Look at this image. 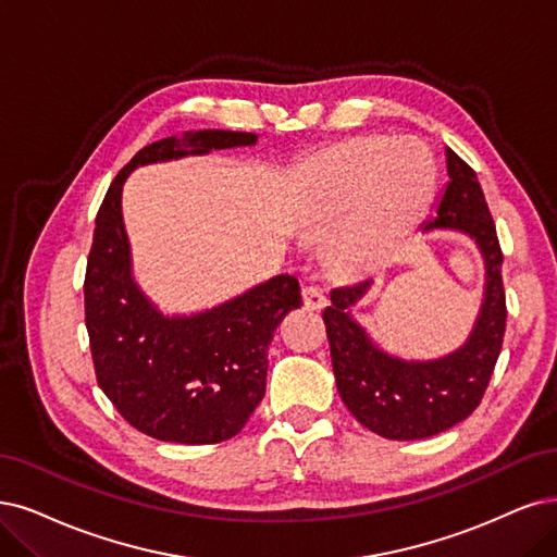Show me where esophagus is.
<instances>
[{"instance_id": "esophagus-1", "label": "esophagus", "mask_w": 557, "mask_h": 557, "mask_svg": "<svg viewBox=\"0 0 557 557\" xmlns=\"http://www.w3.org/2000/svg\"><path fill=\"white\" fill-rule=\"evenodd\" d=\"M302 302L307 310H323L325 307V294L319 286H305L302 289Z\"/></svg>"}]
</instances>
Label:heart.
Segmentation results:
<instances>
[{
	"label": "heart",
	"instance_id": "heart-1",
	"mask_svg": "<svg viewBox=\"0 0 557 557\" xmlns=\"http://www.w3.org/2000/svg\"><path fill=\"white\" fill-rule=\"evenodd\" d=\"M429 164L408 141L360 137L307 164L302 224L307 236H333L337 273H376L420 218Z\"/></svg>",
	"mask_w": 557,
	"mask_h": 557
}]
</instances>
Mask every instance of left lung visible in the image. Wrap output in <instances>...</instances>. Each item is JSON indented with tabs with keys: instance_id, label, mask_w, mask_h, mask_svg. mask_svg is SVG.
Wrapping results in <instances>:
<instances>
[{
	"instance_id": "obj_1",
	"label": "left lung",
	"mask_w": 557,
	"mask_h": 557,
	"mask_svg": "<svg viewBox=\"0 0 557 557\" xmlns=\"http://www.w3.org/2000/svg\"><path fill=\"white\" fill-rule=\"evenodd\" d=\"M447 183L420 232H457L478 245L484 298L468 339L434 360H404L383 348L354 319L372 280L331 294L323 310L337 393L354 418L389 441H420L459 424L482 401L505 335L503 252L478 174L445 147Z\"/></svg>"
}]
</instances>
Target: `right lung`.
Masks as SVG:
<instances>
[{
	"label": "right lung",
	"mask_w": 557,
	"mask_h": 557,
	"mask_svg": "<svg viewBox=\"0 0 557 557\" xmlns=\"http://www.w3.org/2000/svg\"><path fill=\"white\" fill-rule=\"evenodd\" d=\"M259 135L190 131L144 147L112 181L96 215L85 277V321L96 379L137 431L164 443L211 445L236 436L265 393L268 344L300 286L275 275L211 310L164 314L133 275L121 213L123 183L144 164L255 147Z\"/></svg>",
	"instance_id": "obj_1"
}]
</instances>
